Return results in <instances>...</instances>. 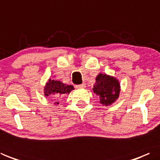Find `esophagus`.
<instances>
[{
    "label": "esophagus",
    "mask_w": 160,
    "mask_h": 160,
    "mask_svg": "<svg viewBox=\"0 0 160 160\" xmlns=\"http://www.w3.org/2000/svg\"><path fill=\"white\" fill-rule=\"evenodd\" d=\"M85 83H82V84L76 85V88H85Z\"/></svg>",
    "instance_id": "1"
}]
</instances>
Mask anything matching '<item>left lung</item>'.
Instances as JSON below:
<instances>
[{
	"mask_svg": "<svg viewBox=\"0 0 160 160\" xmlns=\"http://www.w3.org/2000/svg\"><path fill=\"white\" fill-rule=\"evenodd\" d=\"M92 90L99 97L100 103L109 106L118 98L121 91L120 82L116 78L101 72L95 78Z\"/></svg>",
	"mask_w": 160,
	"mask_h": 160,
	"instance_id": "obj_1",
	"label": "left lung"
}]
</instances>
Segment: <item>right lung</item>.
Returning <instances> with one entry per match:
<instances>
[{"mask_svg":"<svg viewBox=\"0 0 160 160\" xmlns=\"http://www.w3.org/2000/svg\"><path fill=\"white\" fill-rule=\"evenodd\" d=\"M75 89L72 85L63 83L60 80H54L50 78L47 80L44 88V93L45 98L53 97L54 98V104L58 105L59 99L65 95L69 94Z\"/></svg>","mask_w":160,"mask_h":160,"instance_id":"right-lung-1","label":"right lung"}]
</instances>
